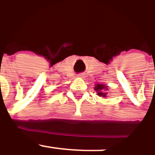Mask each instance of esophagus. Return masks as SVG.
<instances>
[{"instance_id":"obj_1","label":"esophagus","mask_w":155,"mask_h":155,"mask_svg":"<svg viewBox=\"0 0 155 155\" xmlns=\"http://www.w3.org/2000/svg\"><path fill=\"white\" fill-rule=\"evenodd\" d=\"M78 77L79 78H84L85 77V75L83 73H80V74H78Z\"/></svg>"}]
</instances>
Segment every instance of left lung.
<instances>
[{"mask_svg":"<svg viewBox=\"0 0 155 155\" xmlns=\"http://www.w3.org/2000/svg\"><path fill=\"white\" fill-rule=\"evenodd\" d=\"M105 90H107V86H106L105 85L97 84L95 86V90L97 92V95L100 96V97H106L107 93H106Z\"/></svg>","mask_w":155,"mask_h":155,"instance_id":"obj_1","label":"left lung"}]
</instances>
